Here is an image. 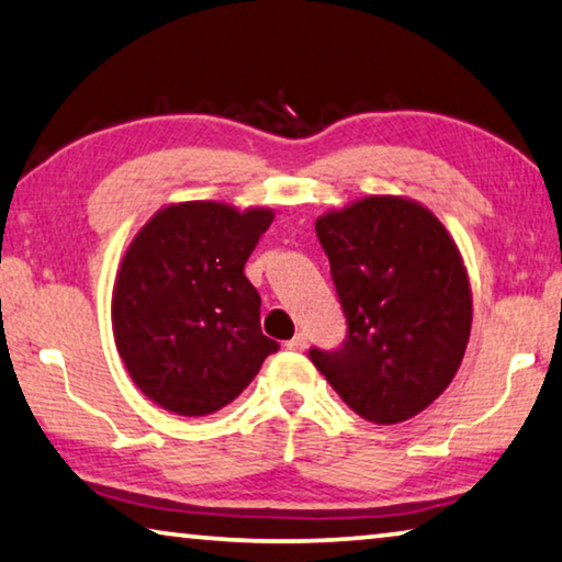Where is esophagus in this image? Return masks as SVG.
Listing matches in <instances>:
<instances>
[{
    "mask_svg": "<svg viewBox=\"0 0 562 562\" xmlns=\"http://www.w3.org/2000/svg\"><path fill=\"white\" fill-rule=\"evenodd\" d=\"M284 347L292 349V351H304V349H307V335H302V331H300V335H294Z\"/></svg>",
    "mask_w": 562,
    "mask_h": 562,
    "instance_id": "esophagus-1",
    "label": "esophagus"
}]
</instances>
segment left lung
Masks as SVG:
<instances>
[{"mask_svg":"<svg viewBox=\"0 0 562 562\" xmlns=\"http://www.w3.org/2000/svg\"><path fill=\"white\" fill-rule=\"evenodd\" d=\"M349 335L312 364L372 424L422 414L451 384L471 337L473 292L451 233L404 195H364L317 217Z\"/></svg>","mask_w":562,"mask_h":562,"instance_id":"obj_1","label":"left lung"}]
</instances>
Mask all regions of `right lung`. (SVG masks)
<instances>
[{
    "label": "right lung",
    "mask_w": 562,
    "mask_h": 562,
    "mask_svg": "<svg viewBox=\"0 0 562 562\" xmlns=\"http://www.w3.org/2000/svg\"><path fill=\"white\" fill-rule=\"evenodd\" d=\"M272 221L265 205L183 201L128 243L111 294L113 339L133 384L166 412H221L278 351L243 272Z\"/></svg>",
    "instance_id": "add662e5"
}]
</instances>
